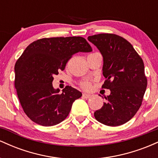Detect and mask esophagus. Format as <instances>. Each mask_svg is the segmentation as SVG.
I'll list each match as a JSON object with an SVG mask.
<instances>
[{"label": "esophagus", "mask_w": 158, "mask_h": 158, "mask_svg": "<svg viewBox=\"0 0 158 158\" xmlns=\"http://www.w3.org/2000/svg\"><path fill=\"white\" fill-rule=\"evenodd\" d=\"M82 97L85 98V99H88V98H90V97H91V95H90V94H83Z\"/></svg>", "instance_id": "34e87169"}]
</instances>
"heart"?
Wrapping results in <instances>:
<instances>
[{
  "mask_svg": "<svg viewBox=\"0 0 158 158\" xmlns=\"http://www.w3.org/2000/svg\"><path fill=\"white\" fill-rule=\"evenodd\" d=\"M91 81H88V80H85L82 81L80 82V87L81 88H83L84 90H88L91 88Z\"/></svg>",
  "mask_w": 158,
  "mask_h": 158,
  "instance_id": "obj_1",
  "label": "heart"
}]
</instances>
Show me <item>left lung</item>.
Returning a JSON list of instances; mask_svg holds the SVG:
<instances>
[{
    "instance_id": "1",
    "label": "left lung",
    "mask_w": 158,
    "mask_h": 158,
    "mask_svg": "<svg viewBox=\"0 0 158 158\" xmlns=\"http://www.w3.org/2000/svg\"><path fill=\"white\" fill-rule=\"evenodd\" d=\"M103 57L102 88L110 90L106 102L94 112L99 123L118 126L129 121L141 106L147 86L142 58L121 36L101 33L88 36Z\"/></svg>"
}]
</instances>
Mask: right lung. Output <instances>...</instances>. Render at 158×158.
<instances>
[{"label": "right lung", "mask_w": 158, "mask_h": 158, "mask_svg": "<svg viewBox=\"0 0 158 158\" xmlns=\"http://www.w3.org/2000/svg\"><path fill=\"white\" fill-rule=\"evenodd\" d=\"M91 51L80 36L44 38L25 49L15 65V87L23 111L32 121L52 126L68 117L73 102L82 94L71 86L60 94L52 86L53 77L64 70L74 54Z\"/></svg>", "instance_id": "1"}]
</instances>
